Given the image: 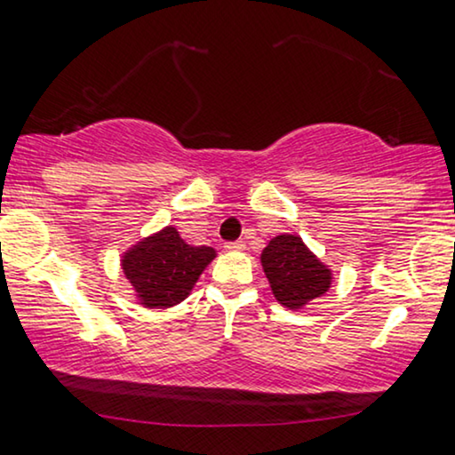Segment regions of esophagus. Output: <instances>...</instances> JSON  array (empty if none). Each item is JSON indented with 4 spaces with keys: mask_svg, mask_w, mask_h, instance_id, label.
<instances>
[{
    "mask_svg": "<svg viewBox=\"0 0 455 455\" xmlns=\"http://www.w3.org/2000/svg\"><path fill=\"white\" fill-rule=\"evenodd\" d=\"M224 250H228V251H242V250H245V243H243V242L224 243Z\"/></svg>",
    "mask_w": 455,
    "mask_h": 455,
    "instance_id": "1",
    "label": "esophagus"
}]
</instances>
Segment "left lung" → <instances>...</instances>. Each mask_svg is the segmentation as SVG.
<instances>
[{"mask_svg":"<svg viewBox=\"0 0 455 455\" xmlns=\"http://www.w3.org/2000/svg\"><path fill=\"white\" fill-rule=\"evenodd\" d=\"M273 297L288 309H300L328 292L332 273L299 235H277L260 254Z\"/></svg>","mask_w":455,"mask_h":455,"instance_id":"obj_1","label":"left lung"}]
</instances>
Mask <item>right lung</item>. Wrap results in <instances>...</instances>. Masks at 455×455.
<instances>
[{
    "mask_svg": "<svg viewBox=\"0 0 455 455\" xmlns=\"http://www.w3.org/2000/svg\"><path fill=\"white\" fill-rule=\"evenodd\" d=\"M213 259L216 250L188 245L178 228L165 227L124 251L120 265L144 307L167 309L188 297Z\"/></svg>",
    "mask_w": 455,
    "mask_h": 455,
    "instance_id": "right-lung-1",
    "label": "right lung"
}]
</instances>
